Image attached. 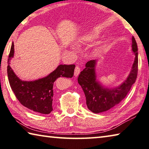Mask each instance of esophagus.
I'll return each instance as SVG.
<instances>
[{"instance_id": "1", "label": "esophagus", "mask_w": 149, "mask_h": 149, "mask_svg": "<svg viewBox=\"0 0 149 149\" xmlns=\"http://www.w3.org/2000/svg\"><path fill=\"white\" fill-rule=\"evenodd\" d=\"M80 69L79 67H78V66H77L76 67H75V69H74V74L75 77H77L79 76V74H80Z\"/></svg>"}]
</instances>
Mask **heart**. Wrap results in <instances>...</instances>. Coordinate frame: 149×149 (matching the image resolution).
Segmentation results:
<instances>
[{
  "label": "heart",
  "mask_w": 149,
  "mask_h": 149,
  "mask_svg": "<svg viewBox=\"0 0 149 149\" xmlns=\"http://www.w3.org/2000/svg\"><path fill=\"white\" fill-rule=\"evenodd\" d=\"M97 38V35L96 33H88L80 39V41H83V42H90V41H93L94 39H96ZM74 47L76 48V47Z\"/></svg>",
  "instance_id": "heart-1"
}]
</instances>
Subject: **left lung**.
<instances>
[{"mask_svg": "<svg viewBox=\"0 0 149 149\" xmlns=\"http://www.w3.org/2000/svg\"><path fill=\"white\" fill-rule=\"evenodd\" d=\"M132 51L135 60L130 74L119 86L109 88L96 80V60L88 61L85 69L80 72L78 82L81 86L86 99L88 108L95 113L109 110L120 103L135 83L138 72V49L135 38H132Z\"/></svg>", "mask_w": 149, "mask_h": 149, "instance_id": "obj_1", "label": "left lung"}]
</instances>
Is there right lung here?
<instances>
[{"mask_svg":"<svg viewBox=\"0 0 149 149\" xmlns=\"http://www.w3.org/2000/svg\"><path fill=\"white\" fill-rule=\"evenodd\" d=\"M14 53V45L13 42L8 56L7 73L10 85L16 98L22 105L30 110L43 114L51 113L53 110L54 82L59 77H72L75 65H60L47 77L33 81H24L16 76L10 66Z\"/></svg>","mask_w":149,"mask_h":149,"instance_id":"add662e5","label":"right lung"}]
</instances>
